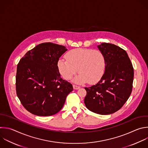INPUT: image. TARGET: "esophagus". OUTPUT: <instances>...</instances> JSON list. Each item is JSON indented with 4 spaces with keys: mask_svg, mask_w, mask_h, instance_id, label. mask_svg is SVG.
<instances>
[{
    "mask_svg": "<svg viewBox=\"0 0 148 148\" xmlns=\"http://www.w3.org/2000/svg\"><path fill=\"white\" fill-rule=\"evenodd\" d=\"M73 88H74V89H78L80 88V86L75 85H73Z\"/></svg>",
    "mask_w": 148,
    "mask_h": 148,
    "instance_id": "obj_1",
    "label": "esophagus"
}]
</instances>
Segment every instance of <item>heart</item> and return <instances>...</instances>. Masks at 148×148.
<instances>
[{"label":"heart","mask_w":148,"mask_h":148,"mask_svg":"<svg viewBox=\"0 0 148 148\" xmlns=\"http://www.w3.org/2000/svg\"><path fill=\"white\" fill-rule=\"evenodd\" d=\"M66 59H60L58 67L63 77L71 79L78 72L79 75L74 79L77 84L88 82L95 84L102 77L106 68V60L99 51L91 49L77 48L70 51Z\"/></svg>","instance_id":"obj_1"}]
</instances>
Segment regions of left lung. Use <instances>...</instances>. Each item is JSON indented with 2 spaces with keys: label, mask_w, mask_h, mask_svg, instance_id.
Segmentation results:
<instances>
[{
  "label": "left lung",
  "mask_w": 148,
  "mask_h": 148,
  "mask_svg": "<svg viewBox=\"0 0 148 148\" xmlns=\"http://www.w3.org/2000/svg\"><path fill=\"white\" fill-rule=\"evenodd\" d=\"M106 60V68L96 85L85 88L84 103L90 111L102 115L120 110L127 102L132 89L134 68L124 49L114 44L97 46Z\"/></svg>",
  "instance_id": "1"
}]
</instances>
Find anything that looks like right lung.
Wrapping results in <instances>:
<instances>
[{"label": "right lung", "mask_w": 148, "mask_h": 148, "mask_svg": "<svg viewBox=\"0 0 148 148\" xmlns=\"http://www.w3.org/2000/svg\"><path fill=\"white\" fill-rule=\"evenodd\" d=\"M66 47L46 42L26 53L17 67V95L24 108L38 116H49L63 108L73 85L60 77L58 62Z\"/></svg>", "instance_id": "add662e5"}]
</instances>
